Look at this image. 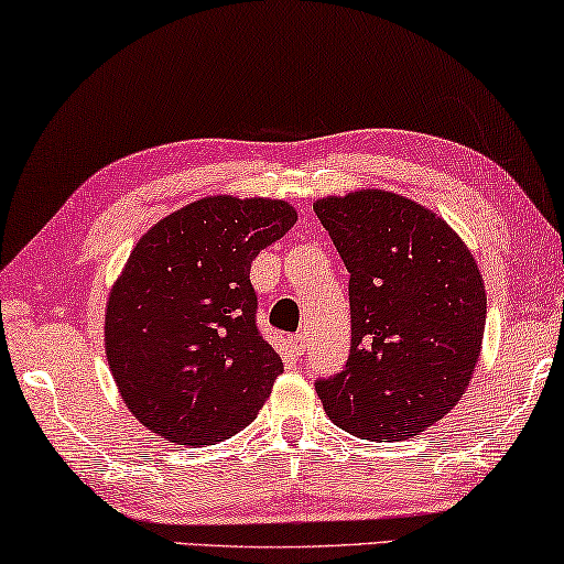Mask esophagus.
<instances>
[{
  "label": "esophagus",
  "instance_id": "1",
  "mask_svg": "<svg viewBox=\"0 0 564 564\" xmlns=\"http://www.w3.org/2000/svg\"><path fill=\"white\" fill-rule=\"evenodd\" d=\"M290 347H292L294 355H304V352H307V339H304L302 332H300V335H292V337H290Z\"/></svg>",
  "mask_w": 564,
  "mask_h": 564
}]
</instances>
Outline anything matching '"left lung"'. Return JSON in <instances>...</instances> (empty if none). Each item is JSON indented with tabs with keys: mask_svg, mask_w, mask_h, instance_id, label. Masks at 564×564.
Wrapping results in <instances>:
<instances>
[{
	"mask_svg": "<svg viewBox=\"0 0 564 564\" xmlns=\"http://www.w3.org/2000/svg\"><path fill=\"white\" fill-rule=\"evenodd\" d=\"M315 212L349 272L352 345L317 380L332 422L362 440H410L465 394L482 347L487 294L445 219L382 189L322 197Z\"/></svg>",
	"mask_w": 564,
	"mask_h": 564,
	"instance_id": "8db88e82",
	"label": "left lung"
}]
</instances>
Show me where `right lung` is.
<instances>
[{
	"label": "right lung",
	"instance_id": "1",
	"mask_svg": "<svg viewBox=\"0 0 564 564\" xmlns=\"http://www.w3.org/2000/svg\"><path fill=\"white\" fill-rule=\"evenodd\" d=\"M297 221L282 199L205 197L156 221L109 292L107 362L129 412L180 445L237 435L282 359L257 329L252 260Z\"/></svg>",
	"mask_w": 564,
	"mask_h": 564
}]
</instances>
